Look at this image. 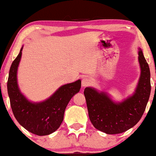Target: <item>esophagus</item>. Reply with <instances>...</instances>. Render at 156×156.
<instances>
[{
  "label": "esophagus",
  "instance_id": "obj_1",
  "mask_svg": "<svg viewBox=\"0 0 156 156\" xmlns=\"http://www.w3.org/2000/svg\"><path fill=\"white\" fill-rule=\"evenodd\" d=\"M89 83H90V80H89V78H83V79H82V81H81L82 87H87V86H88Z\"/></svg>",
  "mask_w": 156,
  "mask_h": 156
}]
</instances>
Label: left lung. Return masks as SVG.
I'll return each instance as SVG.
<instances>
[{
	"label": "left lung",
	"instance_id": "8db88e82",
	"mask_svg": "<svg viewBox=\"0 0 156 156\" xmlns=\"http://www.w3.org/2000/svg\"><path fill=\"white\" fill-rule=\"evenodd\" d=\"M140 77L135 91L121 102L114 101L108 92L88 87L84 89L89 117L96 129L107 134L121 133L140 120L150 95L149 65L138 48Z\"/></svg>",
	"mask_w": 156,
	"mask_h": 156
}]
</instances>
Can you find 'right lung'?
Returning <instances> with one entry per match:
<instances>
[{
    "label": "right lung",
    "instance_id": "obj_1",
    "mask_svg": "<svg viewBox=\"0 0 156 156\" xmlns=\"http://www.w3.org/2000/svg\"><path fill=\"white\" fill-rule=\"evenodd\" d=\"M23 48L9 69L7 90L12 112L25 129L38 136L49 135L58 129L64 119L66 107L71 98L80 91V79L60 87L48 99L41 102L29 101L21 92L17 83V69Z\"/></svg>",
    "mask_w": 156,
    "mask_h": 156
}]
</instances>
